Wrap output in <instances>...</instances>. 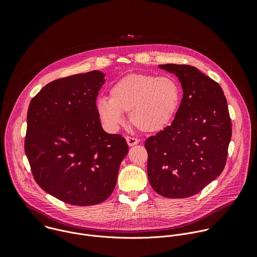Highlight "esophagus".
Wrapping results in <instances>:
<instances>
[{
  "instance_id": "1",
  "label": "esophagus",
  "mask_w": 257,
  "mask_h": 257,
  "mask_svg": "<svg viewBox=\"0 0 257 257\" xmlns=\"http://www.w3.org/2000/svg\"><path fill=\"white\" fill-rule=\"evenodd\" d=\"M126 141H127V143H128L129 146H134V145H136L137 143H139V139L134 138V137H130V136H127V137H126Z\"/></svg>"
}]
</instances>
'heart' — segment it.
<instances>
[{"label":"heart","mask_w":257,"mask_h":257,"mask_svg":"<svg viewBox=\"0 0 257 257\" xmlns=\"http://www.w3.org/2000/svg\"><path fill=\"white\" fill-rule=\"evenodd\" d=\"M180 87L170 76L129 74L109 89V97L100 96L95 111L109 131H117L129 112L131 123L143 132H158L174 117L180 102Z\"/></svg>","instance_id":"heart-1"}]
</instances>
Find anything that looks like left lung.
Masks as SVG:
<instances>
[{
    "label": "left lung",
    "instance_id": "1",
    "mask_svg": "<svg viewBox=\"0 0 257 257\" xmlns=\"http://www.w3.org/2000/svg\"><path fill=\"white\" fill-rule=\"evenodd\" d=\"M181 82L183 97L170 126L145 141L152 187L167 198L201 191L223 172L232 123L222 87L190 65H159Z\"/></svg>",
    "mask_w": 257,
    "mask_h": 257
}]
</instances>
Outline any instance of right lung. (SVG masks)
Returning a JSON list of instances; mask_svg holds the SVG:
<instances>
[{"label": "right lung", "mask_w": 257, "mask_h": 257, "mask_svg": "<svg viewBox=\"0 0 257 257\" xmlns=\"http://www.w3.org/2000/svg\"><path fill=\"white\" fill-rule=\"evenodd\" d=\"M104 74L93 70L47 84L30 101L25 154L32 175L49 194L88 206L112 194L128 145L103 131L95 100Z\"/></svg>", "instance_id": "right-lung-1"}]
</instances>
